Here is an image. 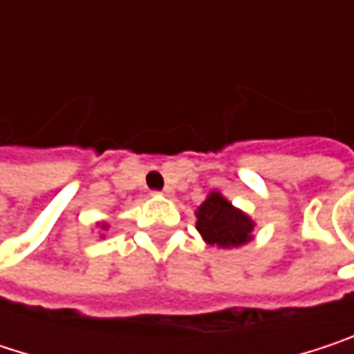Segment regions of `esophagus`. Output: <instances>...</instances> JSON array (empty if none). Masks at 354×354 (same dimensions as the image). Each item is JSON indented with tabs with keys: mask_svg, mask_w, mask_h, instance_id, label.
<instances>
[{
	"mask_svg": "<svg viewBox=\"0 0 354 354\" xmlns=\"http://www.w3.org/2000/svg\"><path fill=\"white\" fill-rule=\"evenodd\" d=\"M160 194H164V196H172V194H174V188H172V186H166Z\"/></svg>",
	"mask_w": 354,
	"mask_h": 354,
	"instance_id": "esophagus-1",
	"label": "esophagus"
}]
</instances>
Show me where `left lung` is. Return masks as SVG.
<instances>
[{
  "label": "left lung",
  "instance_id": "left-lung-1",
  "mask_svg": "<svg viewBox=\"0 0 354 354\" xmlns=\"http://www.w3.org/2000/svg\"><path fill=\"white\" fill-rule=\"evenodd\" d=\"M194 215L201 238L211 246L230 250L254 240V219L234 207L219 190H211Z\"/></svg>",
  "mask_w": 354,
  "mask_h": 354
}]
</instances>
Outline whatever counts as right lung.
I'll return each instance as SVG.
<instances>
[{
	"instance_id": "obj_1",
	"label": "right lung",
	"mask_w": 354,
	"mask_h": 354,
	"mask_svg": "<svg viewBox=\"0 0 354 354\" xmlns=\"http://www.w3.org/2000/svg\"><path fill=\"white\" fill-rule=\"evenodd\" d=\"M98 227H100V232H106V230H108V227H110V225H108L106 221H100V223H98ZM100 238H106V236L102 234Z\"/></svg>"
}]
</instances>
